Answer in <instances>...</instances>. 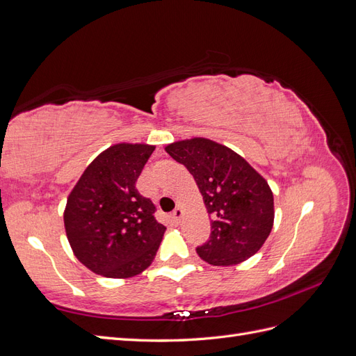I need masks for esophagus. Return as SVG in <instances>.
I'll return each mask as SVG.
<instances>
[{"mask_svg": "<svg viewBox=\"0 0 356 356\" xmlns=\"http://www.w3.org/2000/svg\"><path fill=\"white\" fill-rule=\"evenodd\" d=\"M182 217H184V212H182V209H179V208H177L174 212H172V215H170L172 222H174L175 225H178V224L181 222Z\"/></svg>", "mask_w": 356, "mask_h": 356, "instance_id": "34e87169", "label": "esophagus"}]
</instances>
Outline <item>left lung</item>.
I'll list each match as a JSON object with an SVG mask.
<instances>
[{
  "instance_id": "1",
  "label": "left lung",
  "mask_w": 356,
  "mask_h": 356,
  "mask_svg": "<svg viewBox=\"0 0 356 356\" xmlns=\"http://www.w3.org/2000/svg\"><path fill=\"white\" fill-rule=\"evenodd\" d=\"M195 178L211 215L209 241L197 246L203 261L236 266L260 251L273 227V193L267 181L232 148L208 138L165 147Z\"/></svg>"
}]
</instances>
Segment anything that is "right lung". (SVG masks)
I'll return each mask as SVG.
<instances>
[{
  "label": "right lung",
  "instance_id": "right-lung-1",
  "mask_svg": "<svg viewBox=\"0 0 356 356\" xmlns=\"http://www.w3.org/2000/svg\"><path fill=\"white\" fill-rule=\"evenodd\" d=\"M154 148L111 145L70 193L63 211L67 238L77 260L96 275L132 277L154 260L166 227L156 221L153 202L135 187Z\"/></svg>",
  "mask_w": 356,
  "mask_h": 356
}]
</instances>
